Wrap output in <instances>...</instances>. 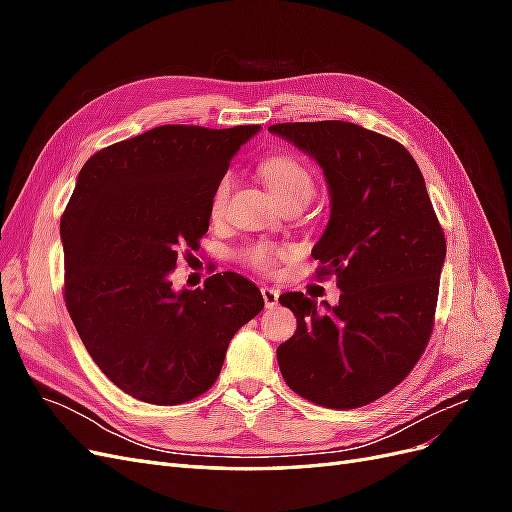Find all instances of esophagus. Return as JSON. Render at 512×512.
Instances as JSON below:
<instances>
[{
  "mask_svg": "<svg viewBox=\"0 0 512 512\" xmlns=\"http://www.w3.org/2000/svg\"><path fill=\"white\" fill-rule=\"evenodd\" d=\"M260 292H262V299H265V305H267V307H275L277 301H280V292H277L275 288H267V286H265Z\"/></svg>",
  "mask_w": 512,
  "mask_h": 512,
  "instance_id": "1",
  "label": "esophagus"
}]
</instances>
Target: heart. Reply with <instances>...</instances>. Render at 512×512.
I'll use <instances>...</instances> for the list:
<instances>
[{"label": "heart", "mask_w": 512, "mask_h": 512, "mask_svg": "<svg viewBox=\"0 0 512 512\" xmlns=\"http://www.w3.org/2000/svg\"><path fill=\"white\" fill-rule=\"evenodd\" d=\"M260 173L262 179L267 181L269 190L273 192V196L280 200L292 198V196H314L316 190V183L312 173H309V168L305 164H301L297 158L292 156H271L260 166ZM232 188V175L226 173L218 185H215V190L211 194V213L213 215H220L224 205H226V198L230 194ZM250 260L252 265L256 267H269L271 262V254L267 250H262V247H254L250 252Z\"/></svg>", "instance_id": "b5f03b06"}]
</instances>
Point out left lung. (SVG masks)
Listing matches in <instances>:
<instances>
[{
  "label": "left lung",
  "instance_id": "left-lung-1",
  "mask_svg": "<svg viewBox=\"0 0 512 512\" xmlns=\"http://www.w3.org/2000/svg\"><path fill=\"white\" fill-rule=\"evenodd\" d=\"M320 168L329 222L312 256L335 273L339 303L284 292L297 331L277 348L294 393L327 408H359L404 380L421 359L446 258L421 168L406 147L346 121L277 123Z\"/></svg>",
  "mask_w": 512,
  "mask_h": 512
}]
</instances>
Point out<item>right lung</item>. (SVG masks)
<instances>
[{"label":"right lung","mask_w":512,"mask_h":512,"mask_svg":"<svg viewBox=\"0 0 512 512\" xmlns=\"http://www.w3.org/2000/svg\"><path fill=\"white\" fill-rule=\"evenodd\" d=\"M260 126H160L91 156L59 224L66 305L87 352L123 393L156 406L203 395L230 339L265 307L256 284L170 280L179 247L209 230L211 194Z\"/></svg>","instance_id":"right-lung-1"}]
</instances>
